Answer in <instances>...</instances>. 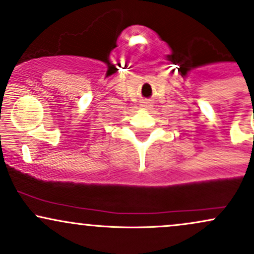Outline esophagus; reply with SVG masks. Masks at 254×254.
<instances>
[{
    "label": "esophagus",
    "instance_id": "esophagus-1",
    "mask_svg": "<svg viewBox=\"0 0 254 254\" xmlns=\"http://www.w3.org/2000/svg\"><path fill=\"white\" fill-rule=\"evenodd\" d=\"M150 103H148V101H142V104H141V109H149V105Z\"/></svg>",
    "mask_w": 254,
    "mask_h": 254
}]
</instances>
